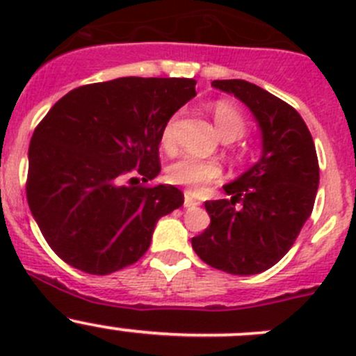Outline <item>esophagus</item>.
<instances>
[{"mask_svg": "<svg viewBox=\"0 0 356 356\" xmlns=\"http://www.w3.org/2000/svg\"><path fill=\"white\" fill-rule=\"evenodd\" d=\"M184 207L186 208H196V207H200V201H196L191 195H189V193H184Z\"/></svg>", "mask_w": 356, "mask_h": 356, "instance_id": "1", "label": "esophagus"}]
</instances>
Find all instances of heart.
I'll return each instance as SVG.
<instances>
[{
  "label": "heart",
  "mask_w": 356,
  "mask_h": 356,
  "mask_svg": "<svg viewBox=\"0 0 356 356\" xmlns=\"http://www.w3.org/2000/svg\"><path fill=\"white\" fill-rule=\"evenodd\" d=\"M211 113H213L215 124L224 139L232 141L245 132L246 118L234 103L220 99V102L213 103ZM161 145L165 148H170L174 145V118L168 120L161 131ZM167 177L172 184L186 186L189 193L196 195V193L203 191L208 184H213L222 177V167L213 160L186 155L168 167Z\"/></svg>",
  "instance_id": "heart-1"
}]
</instances>
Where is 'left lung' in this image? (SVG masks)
<instances>
[{
	"instance_id": "left-lung-1",
	"label": "left lung",
	"mask_w": 356,
	"mask_h": 356,
	"mask_svg": "<svg viewBox=\"0 0 356 356\" xmlns=\"http://www.w3.org/2000/svg\"><path fill=\"white\" fill-rule=\"evenodd\" d=\"M251 110L261 129V156L224 186L231 200L204 201L210 225L191 239L210 267L253 275L274 267L291 250L314 210L318 160L301 115L277 96L241 81H213Z\"/></svg>"
}]
</instances>
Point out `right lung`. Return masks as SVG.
<instances>
[{
  "mask_svg": "<svg viewBox=\"0 0 356 356\" xmlns=\"http://www.w3.org/2000/svg\"><path fill=\"white\" fill-rule=\"evenodd\" d=\"M195 79L120 77L72 89L39 122L29 146V208L51 250L106 275L148 251L158 218L182 207L160 174L158 146ZM129 184L125 185L124 181Z\"/></svg>",
  "mask_w": 356,
  "mask_h": 356,
  "instance_id": "1",
  "label": "right lung"
}]
</instances>
